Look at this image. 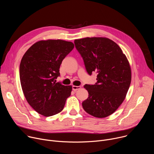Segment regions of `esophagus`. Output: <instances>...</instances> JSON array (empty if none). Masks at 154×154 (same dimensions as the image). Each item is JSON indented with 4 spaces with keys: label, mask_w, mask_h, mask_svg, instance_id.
<instances>
[{
    "label": "esophagus",
    "mask_w": 154,
    "mask_h": 154,
    "mask_svg": "<svg viewBox=\"0 0 154 154\" xmlns=\"http://www.w3.org/2000/svg\"><path fill=\"white\" fill-rule=\"evenodd\" d=\"M81 88L80 86H72V90L74 91H76L77 90Z\"/></svg>",
    "instance_id": "esophagus-1"
}]
</instances>
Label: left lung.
<instances>
[{"instance_id":"1","label":"left lung","mask_w":154,"mask_h":154,"mask_svg":"<svg viewBox=\"0 0 154 154\" xmlns=\"http://www.w3.org/2000/svg\"><path fill=\"white\" fill-rule=\"evenodd\" d=\"M74 44L88 74L97 73L95 85L84 86L89 95L83 108L95 117H106L126 97L131 82L129 62L119 46L108 38L86 37L75 40Z\"/></svg>"}]
</instances>
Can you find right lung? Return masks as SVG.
<instances>
[{"instance_id":"1","label":"right lung","mask_w":154,"mask_h":154,"mask_svg":"<svg viewBox=\"0 0 154 154\" xmlns=\"http://www.w3.org/2000/svg\"><path fill=\"white\" fill-rule=\"evenodd\" d=\"M74 47L73 43L62 40H40L23 55L19 68L22 88L28 103L38 114L49 117L63 110L72 86L56 79L63 60Z\"/></svg>"}]
</instances>
